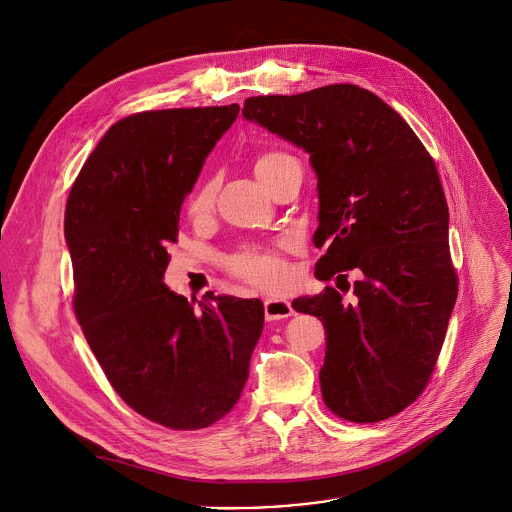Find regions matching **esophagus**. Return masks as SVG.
Wrapping results in <instances>:
<instances>
[{
  "label": "esophagus",
  "mask_w": 512,
  "mask_h": 512,
  "mask_svg": "<svg viewBox=\"0 0 512 512\" xmlns=\"http://www.w3.org/2000/svg\"><path fill=\"white\" fill-rule=\"evenodd\" d=\"M264 314H266V320L272 322V320H284V318H290L294 314V308L290 302L286 300H266L264 302Z\"/></svg>",
  "instance_id": "esophagus-1"
}]
</instances>
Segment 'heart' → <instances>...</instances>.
Here are the masks:
<instances>
[{"label":"heart","mask_w":512,"mask_h":512,"mask_svg":"<svg viewBox=\"0 0 512 512\" xmlns=\"http://www.w3.org/2000/svg\"><path fill=\"white\" fill-rule=\"evenodd\" d=\"M296 159L278 149H268L256 155L254 172L270 190L274 182L292 167ZM216 200V184L212 178L200 180L186 196V212L192 220H204L212 214ZM294 250V240L290 236L278 238L268 244H246L226 260V268L232 276L244 280L246 284L260 290H280L288 278L286 254Z\"/></svg>","instance_id":"obj_1"}]
</instances>
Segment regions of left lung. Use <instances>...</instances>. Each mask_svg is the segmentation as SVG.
<instances>
[{
	"label": "left lung",
	"mask_w": 512,
	"mask_h": 512,
	"mask_svg": "<svg viewBox=\"0 0 512 512\" xmlns=\"http://www.w3.org/2000/svg\"><path fill=\"white\" fill-rule=\"evenodd\" d=\"M242 115L310 153L316 278L349 290L347 272L361 274L355 304L332 286L292 302L328 334L324 403L351 423L389 419L427 387L459 292L435 161L395 109L349 83L250 97Z\"/></svg>",
	"instance_id": "left-lung-1"
}]
</instances>
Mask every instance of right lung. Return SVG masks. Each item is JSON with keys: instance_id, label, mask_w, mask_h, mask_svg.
I'll use <instances>...</instances> for the list:
<instances>
[{"instance_id": "add662e5", "label": "right lung", "mask_w": 512, "mask_h": 512, "mask_svg": "<svg viewBox=\"0 0 512 512\" xmlns=\"http://www.w3.org/2000/svg\"><path fill=\"white\" fill-rule=\"evenodd\" d=\"M238 105L133 113L105 133L65 206L73 310L117 395L174 431L220 421L238 403L264 328L260 300L163 284L178 214Z\"/></svg>"}]
</instances>
